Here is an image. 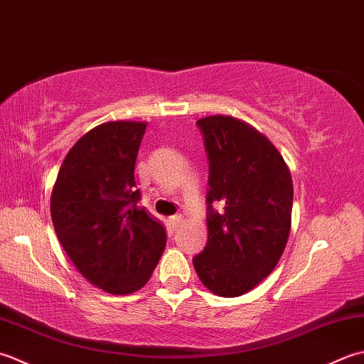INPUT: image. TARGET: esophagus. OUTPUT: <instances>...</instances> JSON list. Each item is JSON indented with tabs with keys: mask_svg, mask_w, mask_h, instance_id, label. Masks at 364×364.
Wrapping results in <instances>:
<instances>
[{
	"mask_svg": "<svg viewBox=\"0 0 364 364\" xmlns=\"http://www.w3.org/2000/svg\"><path fill=\"white\" fill-rule=\"evenodd\" d=\"M182 223H183L182 215H173V217L169 218V225H171L173 231H177V229L181 228V225H182Z\"/></svg>",
	"mask_w": 364,
	"mask_h": 364,
	"instance_id": "34e87169",
	"label": "esophagus"
}]
</instances>
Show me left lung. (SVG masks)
Wrapping results in <instances>:
<instances>
[{
	"instance_id": "left-lung-1",
	"label": "left lung",
	"mask_w": 364,
	"mask_h": 364,
	"mask_svg": "<svg viewBox=\"0 0 364 364\" xmlns=\"http://www.w3.org/2000/svg\"><path fill=\"white\" fill-rule=\"evenodd\" d=\"M209 160L207 245L193 257L203 284L239 296L275 269L291 232L292 177L261 132L232 116L196 122ZM224 205L221 213L211 204Z\"/></svg>"
}]
</instances>
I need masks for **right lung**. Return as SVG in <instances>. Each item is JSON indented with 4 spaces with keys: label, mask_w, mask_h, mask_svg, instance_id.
<instances>
[{
    "label": "right lung",
    "mask_w": 364,
    "mask_h": 364,
    "mask_svg": "<svg viewBox=\"0 0 364 364\" xmlns=\"http://www.w3.org/2000/svg\"><path fill=\"white\" fill-rule=\"evenodd\" d=\"M146 122L89 130L65 155L50 199L58 240L89 283L125 295L149 281L166 247L165 228L138 207L136 155Z\"/></svg>",
    "instance_id": "right-lung-1"
}]
</instances>
